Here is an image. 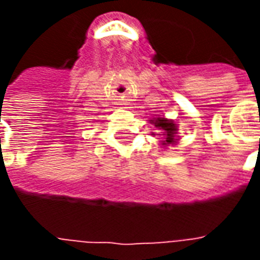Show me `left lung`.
Instances as JSON below:
<instances>
[{
  "label": "left lung",
  "mask_w": 260,
  "mask_h": 260,
  "mask_svg": "<svg viewBox=\"0 0 260 260\" xmlns=\"http://www.w3.org/2000/svg\"><path fill=\"white\" fill-rule=\"evenodd\" d=\"M154 126H157L158 131H163V135L166 136L163 142V145H170L175 142V134H177V125L173 121H169L166 118H156V121L153 122Z\"/></svg>",
  "instance_id": "left-lung-1"
}]
</instances>
